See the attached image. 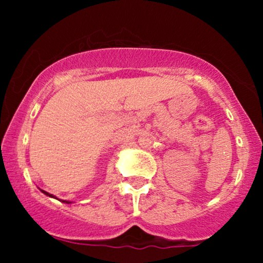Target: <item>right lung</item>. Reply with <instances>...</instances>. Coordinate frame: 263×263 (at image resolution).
Masks as SVG:
<instances>
[{"label":"right lung","instance_id":"add662e5","mask_svg":"<svg viewBox=\"0 0 263 263\" xmlns=\"http://www.w3.org/2000/svg\"><path fill=\"white\" fill-rule=\"evenodd\" d=\"M41 192L43 193V194L47 195V197H50V198H54V199H58L57 197H54L53 194H49V193H48V192H45V190H42V189H41ZM60 201H62V203H66V204H70V203H71V201H69V200H60Z\"/></svg>","mask_w":263,"mask_h":263}]
</instances>
